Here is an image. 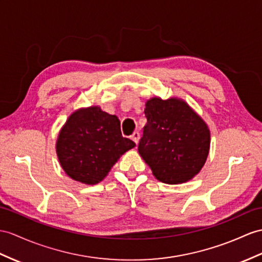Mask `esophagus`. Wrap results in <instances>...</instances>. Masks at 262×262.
<instances>
[{"mask_svg": "<svg viewBox=\"0 0 262 262\" xmlns=\"http://www.w3.org/2000/svg\"><path fill=\"white\" fill-rule=\"evenodd\" d=\"M131 139L133 140V141H135L136 144H138L139 143V140H140V133L138 131L133 132V135L131 136Z\"/></svg>", "mask_w": 262, "mask_h": 262, "instance_id": "obj_1", "label": "esophagus"}]
</instances>
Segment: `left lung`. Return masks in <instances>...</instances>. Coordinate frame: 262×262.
I'll return each instance as SVG.
<instances>
[{"mask_svg": "<svg viewBox=\"0 0 262 262\" xmlns=\"http://www.w3.org/2000/svg\"><path fill=\"white\" fill-rule=\"evenodd\" d=\"M146 124L138 151L159 181L168 184L187 182L206 163L210 131L186 102L171 98L146 101Z\"/></svg>", "mask_w": 262, "mask_h": 262, "instance_id": "1", "label": "left lung"}]
</instances>
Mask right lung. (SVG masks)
Wrapping results in <instances>:
<instances>
[{
	"instance_id": "add662e5",
	"label": "right lung",
	"mask_w": 262,
	"mask_h": 262,
	"mask_svg": "<svg viewBox=\"0 0 262 262\" xmlns=\"http://www.w3.org/2000/svg\"><path fill=\"white\" fill-rule=\"evenodd\" d=\"M135 146L132 140L122 137L117 116L90 106L69 117L57 138L56 155L71 179L97 184L119 158Z\"/></svg>"
}]
</instances>
